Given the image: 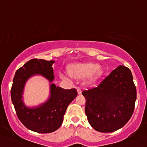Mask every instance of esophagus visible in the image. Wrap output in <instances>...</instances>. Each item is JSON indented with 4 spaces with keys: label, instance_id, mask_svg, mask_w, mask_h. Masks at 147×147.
<instances>
[{
    "label": "esophagus",
    "instance_id": "34e87169",
    "mask_svg": "<svg viewBox=\"0 0 147 147\" xmlns=\"http://www.w3.org/2000/svg\"><path fill=\"white\" fill-rule=\"evenodd\" d=\"M77 91H78V93L79 94L82 93V90H81L80 88H78V89H77Z\"/></svg>",
    "mask_w": 147,
    "mask_h": 147
}]
</instances>
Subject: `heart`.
<instances>
[{
	"label": "heart",
	"instance_id": "heart-1",
	"mask_svg": "<svg viewBox=\"0 0 147 147\" xmlns=\"http://www.w3.org/2000/svg\"><path fill=\"white\" fill-rule=\"evenodd\" d=\"M69 75L75 78H84L88 77V81L90 83L97 82L104 74L102 67L96 63H75L68 67ZM63 77H65V74L61 73Z\"/></svg>",
	"mask_w": 147,
	"mask_h": 147
}]
</instances>
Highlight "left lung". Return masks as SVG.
<instances>
[{
	"label": "left lung",
	"instance_id": "left-lung-1",
	"mask_svg": "<svg viewBox=\"0 0 147 147\" xmlns=\"http://www.w3.org/2000/svg\"><path fill=\"white\" fill-rule=\"evenodd\" d=\"M85 114L93 129L113 132L124 127L134 112L137 90L131 72L120 65L94 88L84 90Z\"/></svg>",
	"mask_w": 147,
	"mask_h": 147
}]
</instances>
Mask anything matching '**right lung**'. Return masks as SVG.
<instances>
[{"instance_id": "add662e5", "label": "right lung", "mask_w": 147, "mask_h": 147, "mask_svg": "<svg viewBox=\"0 0 147 147\" xmlns=\"http://www.w3.org/2000/svg\"><path fill=\"white\" fill-rule=\"evenodd\" d=\"M54 63V60L32 59L16 71L13 78L10 94L18 117L26 128L35 132L51 133L60 128L68 105L78 95L75 89L65 90L50 84V97L47 101L32 108L25 105L22 98L28 80L40 75L53 82L55 76L52 65Z\"/></svg>"}]
</instances>
